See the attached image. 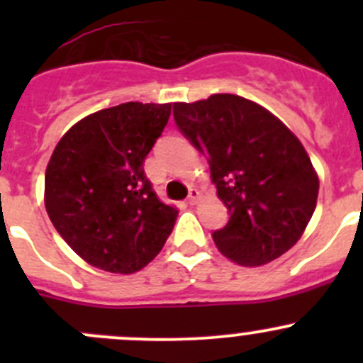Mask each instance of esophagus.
<instances>
[{
    "mask_svg": "<svg viewBox=\"0 0 363 363\" xmlns=\"http://www.w3.org/2000/svg\"><path fill=\"white\" fill-rule=\"evenodd\" d=\"M200 199V191L196 188H189V193H188V203L189 205H195L199 202Z\"/></svg>",
    "mask_w": 363,
    "mask_h": 363,
    "instance_id": "esophagus-1",
    "label": "esophagus"
}]
</instances>
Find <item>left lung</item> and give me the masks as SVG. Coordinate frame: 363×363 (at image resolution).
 <instances>
[{"instance_id":"obj_1","label":"left lung","mask_w":363,"mask_h":363,"mask_svg":"<svg viewBox=\"0 0 363 363\" xmlns=\"http://www.w3.org/2000/svg\"><path fill=\"white\" fill-rule=\"evenodd\" d=\"M179 131L207 156L228 223L212 233L239 265L279 258L306 230L320 181L298 138L269 111L237 94L174 104Z\"/></svg>"}]
</instances>
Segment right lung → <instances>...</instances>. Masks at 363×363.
I'll list each match as a JSON object with an SVG mask.
<instances>
[{"instance_id":"obj_1","label":"right lung","mask_w":363,"mask_h":363,"mask_svg":"<svg viewBox=\"0 0 363 363\" xmlns=\"http://www.w3.org/2000/svg\"><path fill=\"white\" fill-rule=\"evenodd\" d=\"M172 104L128 101L84 117L45 172V208L65 242L96 269L133 274L161 251L177 219L145 177L144 160Z\"/></svg>"}]
</instances>
